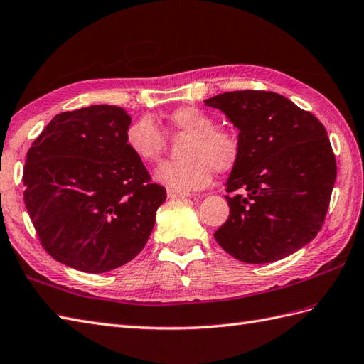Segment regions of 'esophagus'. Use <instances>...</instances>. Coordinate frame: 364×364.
<instances>
[{
    "label": "esophagus",
    "mask_w": 364,
    "mask_h": 364,
    "mask_svg": "<svg viewBox=\"0 0 364 364\" xmlns=\"http://www.w3.org/2000/svg\"><path fill=\"white\" fill-rule=\"evenodd\" d=\"M167 197H169V198H186V197H189V193L173 191V189H167Z\"/></svg>",
    "instance_id": "esophagus-1"
}]
</instances>
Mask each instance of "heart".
<instances>
[{
  "mask_svg": "<svg viewBox=\"0 0 364 364\" xmlns=\"http://www.w3.org/2000/svg\"><path fill=\"white\" fill-rule=\"evenodd\" d=\"M167 129L186 135L181 160L164 161L155 178L173 191H197L208 186L212 173L234 169L241 156L240 135L232 129L215 127V119L197 106H181L167 115ZM126 146L139 161L155 163L166 149V136L152 118L139 117L126 129Z\"/></svg>",
  "mask_w": 364,
  "mask_h": 364,
  "instance_id": "obj_1",
  "label": "heart"
}]
</instances>
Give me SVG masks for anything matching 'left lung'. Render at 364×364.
Here are the masks:
<instances>
[{"label":"left lung","instance_id":"left-lung-1","mask_svg":"<svg viewBox=\"0 0 364 364\" xmlns=\"http://www.w3.org/2000/svg\"><path fill=\"white\" fill-rule=\"evenodd\" d=\"M240 130L241 156L226 195L230 213L213 237L250 264L296 252L318 234L337 178L324 126L275 92L237 90L204 101Z\"/></svg>","mask_w":364,"mask_h":364}]
</instances>
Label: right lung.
I'll return each instance as SVG.
<instances>
[{
	"instance_id": "add662e5",
	"label": "right lung",
	"mask_w": 364,
	"mask_h": 364,
	"mask_svg": "<svg viewBox=\"0 0 364 364\" xmlns=\"http://www.w3.org/2000/svg\"><path fill=\"white\" fill-rule=\"evenodd\" d=\"M130 121L109 105L63 112L26 155L24 203L41 245L82 272L134 259L166 200V189L126 146Z\"/></svg>"
}]
</instances>
